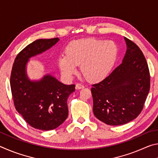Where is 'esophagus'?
I'll list each match as a JSON object with an SVG mask.
<instances>
[{
	"mask_svg": "<svg viewBox=\"0 0 158 158\" xmlns=\"http://www.w3.org/2000/svg\"><path fill=\"white\" fill-rule=\"evenodd\" d=\"M75 88H76V89H77V90L82 89H84V85H82L81 84H79V83H77V84H76V86H75Z\"/></svg>",
	"mask_w": 158,
	"mask_h": 158,
	"instance_id": "esophagus-1",
	"label": "esophagus"
}]
</instances>
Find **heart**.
Listing matches in <instances>:
<instances>
[{
  "label": "heart",
  "mask_w": 158,
  "mask_h": 158,
  "mask_svg": "<svg viewBox=\"0 0 158 158\" xmlns=\"http://www.w3.org/2000/svg\"><path fill=\"white\" fill-rule=\"evenodd\" d=\"M119 49L112 40L85 38L71 42L65 49V56L58 58L61 73L71 78L80 65V71L90 81L105 79L114 68L118 58Z\"/></svg>",
  "instance_id": "1"
}]
</instances>
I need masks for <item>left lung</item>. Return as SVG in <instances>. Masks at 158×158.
Returning a JSON list of instances; mask_svg holds the SVG:
<instances>
[{
	"mask_svg": "<svg viewBox=\"0 0 158 158\" xmlns=\"http://www.w3.org/2000/svg\"><path fill=\"white\" fill-rule=\"evenodd\" d=\"M127 50L121 65L92 85L93 114L109 125H121L136 118L142 111L150 90L146 60L137 44L124 37Z\"/></svg>",
	"mask_w": 158,
	"mask_h": 158,
	"instance_id": "left-lung-1",
	"label": "left lung"
}]
</instances>
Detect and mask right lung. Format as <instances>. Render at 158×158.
Wrapping results in <instances>:
<instances>
[{"label":"right lung","mask_w":158,"mask_h":158,"mask_svg":"<svg viewBox=\"0 0 158 158\" xmlns=\"http://www.w3.org/2000/svg\"><path fill=\"white\" fill-rule=\"evenodd\" d=\"M59 38L39 39L26 46L16 57L13 64L10 86L17 111L35 129H56L68 116L67 101L75 90V85H65L51 74L31 81L26 73V65L31 57L49 49Z\"/></svg>","instance_id":"obj_1"}]
</instances>
